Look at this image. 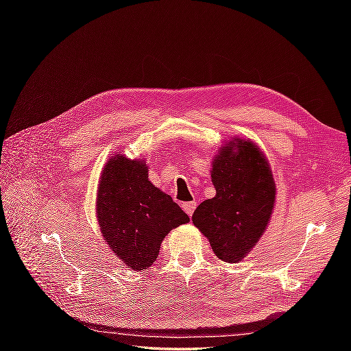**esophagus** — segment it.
<instances>
[{
	"label": "esophagus",
	"mask_w": 351,
	"mask_h": 351,
	"mask_svg": "<svg viewBox=\"0 0 351 351\" xmlns=\"http://www.w3.org/2000/svg\"><path fill=\"white\" fill-rule=\"evenodd\" d=\"M196 206H197V202H195V200H191V202H185V204H182L184 211L187 213L189 215H193V213H195V210H196Z\"/></svg>",
	"instance_id": "34e87169"
}]
</instances>
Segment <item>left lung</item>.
I'll return each mask as SVG.
<instances>
[{
	"label": "left lung",
	"instance_id": "8db88e82",
	"mask_svg": "<svg viewBox=\"0 0 351 351\" xmlns=\"http://www.w3.org/2000/svg\"><path fill=\"white\" fill-rule=\"evenodd\" d=\"M215 196L204 200L193 223L225 263L243 259L271 217L276 185L265 156L250 140L235 138L213 162Z\"/></svg>",
	"mask_w": 351,
	"mask_h": 351
}]
</instances>
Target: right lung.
Masks as SVG:
<instances>
[{
    "instance_id": "right-lung-1",
    "label": "right lung",
    "mask_w": 351,
    "mask_h": 351,
    "mask_svg": "<svg viewBox=\"0 0 351 351\" xmlns=\"http://www.w3.org/2000/svg\"><path fill=\"white\" fill-rule=\"evenodd\" d=\"M98 220L110 249L132 270L151 267L171 229L189 223V215L147 180L143 161L111 158L98 189Z\"/></svg>"
}]
</instances>
